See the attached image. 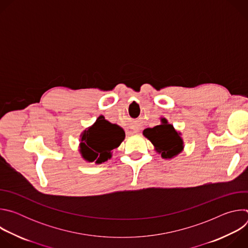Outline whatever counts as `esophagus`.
<instances>
[{
	"label": "esophagus",
	"instance_id": "1",
	"mask_svg": "<svg viewBox=\"0 0 248 248\" xmlns=\"http://www.w3.org/2000/svg\"><path fill=\"white\" fill-rule=\"evenodd\" d=\"M133 131H134V132H138V129H134Z\"/></svg>",
	"mask_w": 248,
	"mask_h": 248
}]
</instances>
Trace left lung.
<instances>
[{
	"label": "left lung",
	"instance_id": "obj_1",
	"mask_svg": "<svg viewBox=\"0 0 248 248\" xmlns=\"http://www.w3.org/2000/svg\"><path fill=\"white\" fill-rule=\"evenodd\" d=\"M143 135L151 141L155 150L164 159H171L184 150L181 132L176 131L165 118H161V124L144 129Z\"/></svg>",
	"mask_w": 248,
	"mask_h": 248
}]
</instances>
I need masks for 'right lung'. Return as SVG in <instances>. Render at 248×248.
Returning a JSON list of instances; mask_svg holds the SVG:
<instances>
[{
    "label": "right lung",
    "mask_w": 248,
    "mask_h": 248,
    "mask_svg": "<svg viewBox=\"0 0 248 248\" xmlns=\"http://www.w3.org/2000/svg\"><path fill=\"white\" fill-rule=\"evenodd\" d=\"M125 137L124 130L100 116L80 134L79 152L87 162L102 164L112 158V151L119 147Z\"/></svg>",
    "instance_id": "right-lung-1"
}]
</instances>
